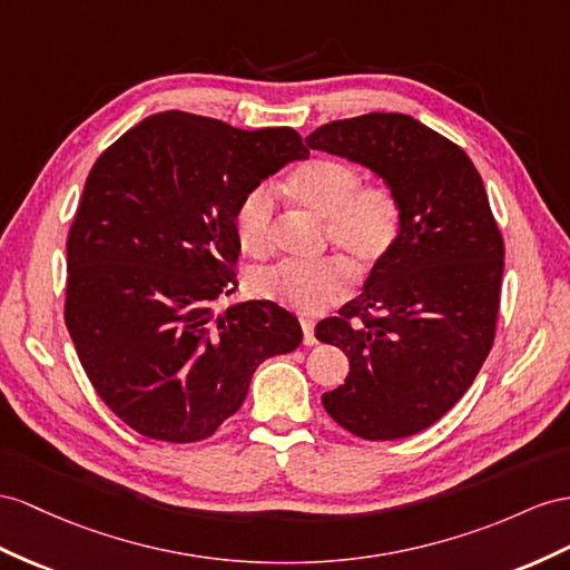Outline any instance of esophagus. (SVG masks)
I'll list each match as a JSON object with an SVG mask.
<instances>
[{"label":"esophagus","mask_w":570,"mask_h":570,"mask_svg":"<svg viewBox=\"0 0 570 570\" xmlns=\"http://www.w3.org/2000/svg\"><path fill=\"white\" fill-rule=\"evenodd\" d=\"M301 330H303V344H305V346H313V344H317L311 320H305V317H303V320H301Z\"/></svg>","instance_id":"1"}]
</instances>
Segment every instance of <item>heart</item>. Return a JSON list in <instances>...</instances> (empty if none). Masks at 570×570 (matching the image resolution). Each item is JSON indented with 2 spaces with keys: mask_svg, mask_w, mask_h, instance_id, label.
Here are the masks:
<instances>
[{
  "mask_svg": "<svg viewBox=\"0 0 570 570\" xmlns=\"http://www.w3.org/2000/svg\"><path fill=\"white\" fill-rule=\"evenodd\" d=\"M361 173L340 158H315L286 180V195L298 207L325 218V240L337 247L358 274L395 250L404 228V202L390 183L361 185ZM233 230L240 250L267 257L274 250L276 197L257 185L240 197L233 212ZM250 291L301 313H317L348 294V274L337 259L276 262L250 274Z\"/></svg>",
  "mask_w": 570,
  "mask_h": 570,
  "instance_id": "heart-1",
  "label": "heart"
}]
</instances>
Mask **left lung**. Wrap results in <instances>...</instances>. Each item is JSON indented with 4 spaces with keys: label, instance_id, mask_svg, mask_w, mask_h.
<instances>
[{
    "label": "left lung",
    "instance_id": "8db88e82",
    "mask_svg": "<svg viewBox=\"0 0 570 570\" xmlns=\"http://www.w3.org/2000/svg\"><path fill=\"white\" fill-rule=\"evenodd\" d=\"M305 144L371 168L404 202L395 250L315 327L348 356L323 404L363 441L414 435L455 406L493 346L505 247L484 183L455 141L402 112L334 120Z\"/></svg>",
    "mask_w": 570,
    "mask_h": 570
}]
</instances>
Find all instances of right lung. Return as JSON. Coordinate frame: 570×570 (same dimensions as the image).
Returning a JSON list of instances; mask_svg holds the SVG:
<instances>
[{"mask_svg":"<svg viewBox=\"0 0 570 570\" xmlns=\"http://www.w3.org/2000/svg\"><path fill=\"white\" fill-rule=\"evenodd\" d=\"M308 149L291 127L238 129L166 110L98 156L67 238L65 323L108 410L166 443H197L240 410L265 358L301 344L272 301L216 315L236 291L233 212Z\"/></svg>","mask_w":570,"mask_h":570,"instance_id":"obj_1","label":"right lung"}]
</instances>
